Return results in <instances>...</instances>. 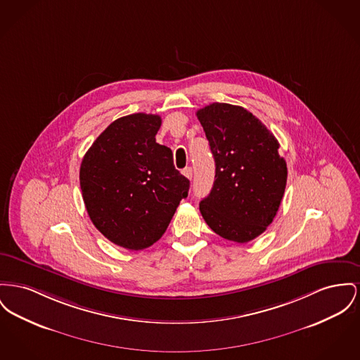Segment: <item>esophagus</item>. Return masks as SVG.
Returning <instances> with one entry per match:
<instances>
[{
  "label": "esophagus",
  "mask_w": 360,
  "mask_h": 360,
  "mask_svg": "<svg viewBox=\"0 0 360 360\" xmlns=\"http://www.w3.org/2000/svg\"><path fill=\"white\" fill-rule=\"evenodd\" d=\"M182 174H184L188 179H191V176H193V169H191V167H185V169H182Z\"/></svg>",
  "instance_id": "esophagus-1"
}]
</instances>
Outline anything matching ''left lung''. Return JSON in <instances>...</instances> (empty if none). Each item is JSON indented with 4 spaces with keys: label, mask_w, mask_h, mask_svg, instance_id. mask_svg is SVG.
Returning a JSON list of instances; mask_svg holds the SVG:
<instances>
[{
    "label": "left lung",
    "mask_w": 360,
    "mask_h": 360,
    "mask_svg": "<svg viewBox=\"0 0 360 360\" xmlns=\"http://www.w3.org/2000/svg\"><path fill=\"white\" fill-rule=\"evenodd\" d=\"M216 174L200 212L212 231L238 243L253 240L274 221L287 184L278 141L240 106L212 103L200 108Z\"/></svg>",
    "instance_id": "8db88e82"
}]
</instances>
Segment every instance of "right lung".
<instances>
[{
    "label": "right lung",
    "instance_id": "add662e5",
    "mask_svg": "<svg viewBox=\"0 0 360 360\" xmlns=\"http://www.w3.org/2000/svg\"><path fill=\"white\" fill-rule=\"evenodd\" d=\"M162 118L130 114L115 120L86 150L80 188L94 226L112 243L143 250L166 233L191 182L156 143Z\"/></svg>",
    "mask_w": 360,
    "mask_h": 360
}]
</instances>
